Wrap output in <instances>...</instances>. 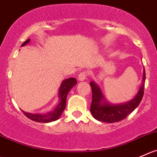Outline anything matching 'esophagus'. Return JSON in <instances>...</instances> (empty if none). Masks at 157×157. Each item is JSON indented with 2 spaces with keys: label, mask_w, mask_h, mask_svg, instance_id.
Here are the masks:
<instances>
[{
  "label": "esophagus",
  "mask_w": 157,
  "mask_h": 157,
  "mask_svg": "<svg viewBox=\"0 0 157 157\" xmlns=\"http://www.w3.org/2000/svg\"><path fill=\"white\" fill-rule=\"evenodd\" d=\"M86 77H87V74H86V72L83 71V72H81L80 74H79L78 80H80V81H83V80H85L86 79Z\"/></svg>",
  "instance_id": "1"
}]
</instances>
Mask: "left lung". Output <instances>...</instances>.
I'll list each match as a JSON object with an SVG mask.
<instances>
[{
    "label": "left lung",
    "mask_w": 157,
    "mask_h": 157,
    "mask_svg": "<svg viewBox=\"0 0 157 157\" xmlns=\"http://www.w3.org/2000/svg\"><path fill=\"white\" fill-rule=\"evenodd\" d=\"M145 79L146 74L144 67L142 82L137 94L130 101L122 103H117V104L106 101L100 86L92 80L90 84L92 89V103L90 106V112L93 117L99 121L111 123V124L125 119L130 113L133 112L139 106L142 100Z\"/></svg>",
    "instance_id": "left-lung-1"
}]
</instances>
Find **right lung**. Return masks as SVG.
<instances>
[{
    "mask_svg": "<svg viewBox=\"0 0 157 157\" xmlns=\"http://www.w3.org/2000/svg\"><path fill=\"white\" fill-rule=\"evenodd\" d=\"M30 39L26 40L21 47H24L27 45L30 42ZM77 81L74 77H71V78L65 79L60 83V88H59L58 97H59V102L56 107L54 108V110H51L50 112L46 113H30L25 112L22 110L24 115L32 120L33 121L39 123H50L52 121H55L58 120L61 116L63 111L65 109L66 107V101L67 97L69 93V91L77 84Z\"/></svg>",
    "mask_w": 157,
    "mask_h": 157,
    "instance_id": "right-lung-1",
    "label": "right lung"
}]
</instances>
